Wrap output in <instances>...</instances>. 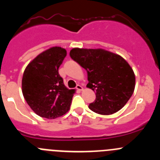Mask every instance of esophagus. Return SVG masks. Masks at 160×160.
<instances>
[{
    "label": "esophagus",
    "instance_id": "obj_1",
    "mask_svg": "<svg viewBox=\"0 0 160 160\" xmlns=\"http://www.w3.org/2000/svg\"><path fill=\"white\" fill-rule=\"evenodd\" d=\"M76 89H77L78 90H79V91H80V90H82V87L81 85H77V87H76Z\"/></svg>",
    "mask_w": 160,
    "mask_h": 160
}]
</instances>
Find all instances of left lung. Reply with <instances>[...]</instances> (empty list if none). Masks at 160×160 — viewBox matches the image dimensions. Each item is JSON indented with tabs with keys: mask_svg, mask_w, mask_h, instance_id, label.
Returning a JSON list of instances; mask_svg holds the SVG:
<instances>
[{
	"mask_svg": "<svg viewBox=\"0 0 160 160\" xmlns=\"http://www.w3.org/2000/svg\"><path fill=\"white\" fill-rule=\"evenodd\" d=\"M70 56L87 70V87L95 91V100L89 105L91 111L108 115L125 106L135 86V73L125 59L102 49L73 48Z\"/></svg>",
	"mask_w": 160,
	"mask_h": 160,
	"instance_id": "obj_1",
	"label": "left lung"
}]
</instances>
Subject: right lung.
<instances>
[{"label": "right lung", "instance_id": "right-lung-1", "mask_svg": "<svg viewBox=\"0 0 160 160\" xmlns=\"http://www.w3.org/2000/svg\"><path fill=\"white\" fill-rule=\"evenodd\" d=\"M66 50L55 46L38 55L25 68L22 94L38 115L53 119L70 110L74 90H69L58 73Z\"/></svg>", "mask_w": 160, "mask_h": 160}]
</instances>
